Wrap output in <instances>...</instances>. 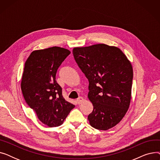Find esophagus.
<instances>
[{
	"label": "esophagus",
	"instance_id": "34e87169",
	"mask_svg": "<svg viewBox=\"0 0 160 160\" xmlns=\"http://www.w3.org/2000/svg\"><path fill=\"white\" fill-rule=\"evenodd\" d=\"M83 101V98L82 97H79L78 98H77V102L78 104H80Z\"/></svg>",
	"mask_w": 160,
	"mask_h": 160
}]
</instances>
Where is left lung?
I'll return each mask as SVG.
<instances>
[{
  "instance_id": "left-lung-1",
  "label": "left lung",
  "mask_w": 160,
  "mask_h": 160,
  "mask_svg": "<svg viewBox=\"0 0 160 160\" xmlns=\"http://www.w3.org/2000/svg\"><path fill=\"white\" fill-rule=\"evenodd\" d=\"M79 68L89 81L88 98L93 110L88 120L92 127L107 130L118 124L131 100L133 69L117 47L97 44L73 48Z\"/></svg>"
}]
</instances>
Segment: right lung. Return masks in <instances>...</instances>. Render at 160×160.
Masks as SVG:
<instances>
[{
  "label": "right lung",
  "mask_w": 160,
  "mask_h": 160,
  "mask_svg": "<svg viewBox=\"0 0 160 160\" xmlns=\"http://www.w3.org/2000/svg\"><path fill=\"white\" fill-rule=\"evenodd\" d=\"M70 53L58 47L34 50L24 64L21 84L24 98L40 121L49 127L62 124L74 108L63 97L56 80L58 69Z\"/></svg>",
  "instance_id": "1"
}]
</instances>
